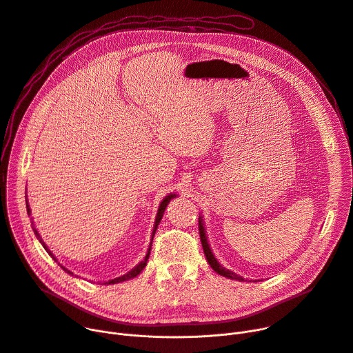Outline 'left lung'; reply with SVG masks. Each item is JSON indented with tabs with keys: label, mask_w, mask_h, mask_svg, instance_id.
Segmentation results:
<instances>
[{
	"label": "left lung",
	"mask_w": 353,
	"mask_h": 353,
	"mask_svg": "<svg viewBox=\"0 0 353 353\" xmlns=\"http://www.w3.org/2000/svg\"><path fill=\"white\" fill-rule=\"evenodd\" d=\"M199 236H201V241H202V248H203V253L206 256V260L209 263V265L216 271V273L223 276V277H228V279H232V280H240L243 281V279L234 273H232V271L223 268L218 260H216L210 252V248L208 245V240H206V236H205V229H203V223H202V219H199Z\"/></svg>",
	"instance_id": "1"
}]
</instances>
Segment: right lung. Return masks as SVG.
Here are the masks:
<instances>
[{"instance_id": "obj_1", "label": "right lung", "mask_w": 353, "mask_h": 353, "mask_svg": "<svg viewBox=\"0 0 353 353\" xmlns=\"http://www.w3.org/2000/svg\"><path fill=\"white\" fill-rule=\"evenodd\" d=\"M172 198H175V194H171V195H168L164 201H162L161 202V205H159V209H158V213H157V219H155V228H154V233H155V230H157V228H158V223L161 222V219H162V214H164V212H165V208H167V205L170 203V201L172 199ZM26 209H28V212H30V208H28V202H26ZM34 232H35V236L38 237V240L42 243V246L45 248V250L49 253V256H52V259L53 260H57L55 259V256H53L49 250H48V248L45 246V243L42 241V239H41V236H39V233L37 232V229H34ZM152 233V234H154ZM150 250L151 249H148V253H147V256H145V259L139 264V265H135L131 271H130V273H127V274H124V276H121V277H119V279H114V280H110V281H108V283H104V284H116V283H121V281H125V280H130V279H134V277H137L140 273H141V271H143V268L147 265V261H148V257H150ZM65 271H68V273L69 274H73L72 273V271H69V270H66L65 267H62Z\"/></svg>"}]
</instances>
